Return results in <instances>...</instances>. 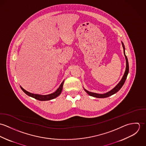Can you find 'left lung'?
Returning <instances> with one entry per match:
<instances>
[{
    "instance_id": "1",
    "label": "left lung",
    "mask_w": 146,
    "mask_h": 146,
    "mask_svg": "<svg viewBox=\"0 0 146 146\" xmlns=\"http://www.w3.org/2000/svg\"><path fill=\"white\" fill-rule=\"evenodd\" d=\"M122 44H123V48H124V55H125L126 62V66L125 73H124V75L122 79L119 82V83L113 89H112L111 91H110V92H107L106 93H104V94H97V93H92V92H90L89 91H87L85 89V92L89 96H92V97H97V98H106V97H108L111 96L115 94L116 93H117L121 88V87L123 86L124 84L125 83V80L126 79L127 74L129 73V63H128L127 57L125 55V47H124V45L123 42H122Z\"/></svg>"
}]
</instances>
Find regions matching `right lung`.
I'll return each instance as SVG.
<instances>
[{
  "label": "right lung",
  "instance_id": "1",
  "mask_svg": "<svg viewBox=\"0 0 146 146\" xmlns=\"http://www.w3.org/2000/svg\"><path fill=\"white\" fill-rule=\"evenodd\" d=\"M63 83L64 81L60 85V87L57 89V90L54 92L53 93L48 94V95H39V94H33V93H31L26 90H25L24 89H23L21 86V89L23 90V92L26 94L27 96L31 97L36 100H38L39 101H48V100H50L52 99H54L56 97H57L61 93L62 90L63 85Z\"/></svg>",
  "mask_w": 146,
  "mask_h": 146
}]
</instances>
